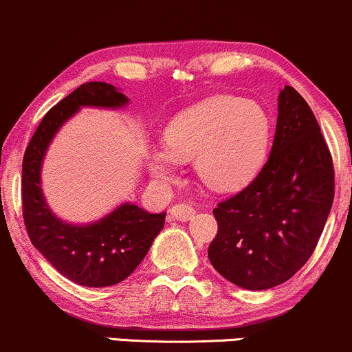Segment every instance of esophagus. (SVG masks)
<instances>
[{
	"mask_svg": "<svg viewBox=\"0 0 352 352\" xmlns=\"http://www.w3.org/2000/svg\"><path fill=\"white\" fill-rule=\"evenodd\" d=\"M196 209L190 204H175L170 208V214L173 219H179V221H189L194 216Z\"/></svg>",
	"mask_w": 352,
	"mask_h": 352,
	"instance_id": "34e87169",
	"label": "esophagus"
}]
</instances>
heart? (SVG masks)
<instances>
[{"mask_svg":"<svg viewBox=\"0 0 352 352\" xmlns=\"http://www.w3.org/2000/svg\"><path fill=\"white\" fill-rule=\"evenodd\" d=\"M271 134V117L258 102L216 95L170 120L163 133L165 150L150 151L148 166L155 179L172 184L177 163L194 162L197 177L212 190H236L262 168Z\"/></svg>","mask_w":352,"mask_h":352,"instance_id":"heart-1","label":"heart"}]
</instances>
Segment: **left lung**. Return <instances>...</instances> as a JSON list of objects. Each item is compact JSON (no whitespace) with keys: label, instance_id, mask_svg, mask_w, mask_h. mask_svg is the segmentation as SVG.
Returning a JSON list of instances; mask_svg holds the SVG:
<instances>
[{"label":"left lung","instance_id":"1","mask_svg":"<svg viewBox=\"0 0 352 352\" xmlns=\"http://www.w3.org/2000/svg\"><path fill=\"white\" fill-rule=\"evenodd\" d=\"M271 155L254 180L214 209L208 257L225 279L261 291L293 278L314 254L333 201V165L317 119L293 87L278 98Z\"/></svg>","mask_w":352,"mask_h":352}]
</instances>
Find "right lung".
Segmentation results:
<instances>
[{
  "label": "right lung",
  "mask_w": 352,
  "mask_h": 352,
  "mask_svg": "<svg viewBox=\"0 0 352 352\" xmlns=\"http://www.w3.org/2000/svg\"><path fill=\"white\" fill-rule=\"evenodd\" d=\"M129 98L113 85L88 81L54 105L35 129L23 155L22 204L30 242L56 271L76 285L112 286L124 281L144 258L165 225L166 212L151 214L124 202L100 221L69 225L52 214L41 187L42 160L59 127L80 107L120 109Z\"/></svg>",
  "instance_id": "right-lung-1"
}]
</instances>
